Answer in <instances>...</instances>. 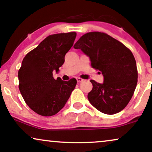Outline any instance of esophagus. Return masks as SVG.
<instances>
[{"label": "esophagus", "mask_w": 152, "mask_h": 152, "mask_svg": "<svg viewBox=\"0 0 152 152\" xmlns=\"http://www.w3.org/2000/svg\"><path fill=\"white\" fill-rule=\"evenodd\" d=\"M77 79V82H82L83 80V79H82V78H80V77H77L76 78Z\"/></svg>", "instance_id": "34e87169"}]
</instances>
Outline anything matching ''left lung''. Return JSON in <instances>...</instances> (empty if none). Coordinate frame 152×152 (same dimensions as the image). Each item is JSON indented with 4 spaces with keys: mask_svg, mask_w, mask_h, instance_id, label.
Instances as JSON below:
<instances>
[{
    "mask_svg": "<svg viewBox=\"0 0 152 152\" xmlns=\"http://www.w3.org/2000/svg\"><path fill=\"white\" fill-rule=\"evenodd\" d=\"M90 58L91 66L104 76V83L91 80L88 94L91 104L102 113H117L128 104L138 82L136 62L132 51L107 34L88 32L74 45Z\"/></svg>",
    "mask_w": 152,
    "mask_h": 152,
    "instance_id": "8db88e82",
    "label": "left lung"
}]
</instances>
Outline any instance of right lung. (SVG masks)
<instances>
[{"instance_id":"add662e5","label":"right lung","mask_w":152,"mask_h":152,"mask_svg":"<svg viewBox=\"0 0 152 152\" xmlns=\"http://www.w3.org/2000/svg\"><path fill=\"white\" fill-rule=\"evenodd\" d=\"M76 35L75 32L49 35L23 59L18 72V88L26 103L39 115L57 114L76 86L75 78L66 82L53 76V70L58 72L63 65Z\"/></svg>"}]
</instances>
